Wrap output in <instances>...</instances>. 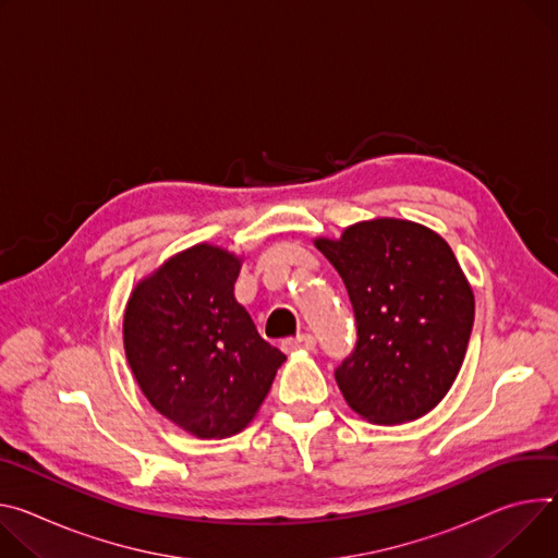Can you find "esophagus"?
I'll return each mask as SVG.
<instances>
[{"instance_id": "obj_1", "label": "esophagus", "mask_w": 558, "mask_h": 558, "mask_svg": "<svg viewBox=\"0 0 558 558\" xmlns=\"http://www.w3.org/2000/svg\"><path fill=\"white\" fill-rule=\"evenodd\" d=\"M316 338L312 333H298L295 338H284L282 349L284 351H298V349H314Z\"/></svg>"}]
</instances>
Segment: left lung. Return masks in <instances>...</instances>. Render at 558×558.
<instances>
[{"instance_id":"left-lung-1","label":"left lung","mask_w":558,"mask_h":558,"mask_svg":"<svg viewBox=\"0 0 558 558\" xmlns=\"http://www.w3.org/2000/svg\"><path fill=\"white\" fill-rule=\"evenodd\" d=\"M316 246L356 318V344L333 372L349 408L378 425L425 416L459 376L474 325V293L453 251L434 231L389 218Z\"/></svg>"}]
</instances>
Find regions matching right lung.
Wrapping results in <instances>:
<instances>
[{
	"instance_id": "1",
	"label": "right lung",
	"mask_w": 558,
	"mask_h": 558,
	"mask_svg": "<svg viewBox=\"0 0 558 558\" xmlns=\"http://www.w3.org/2000/svg\"><path fill=\"white\" fill-rule=\"evenodd\" d=\"M238 274L231 253L195 244L142 280L124 314V349L140 389L199 438L240 432L287 359L235 302Z\"/></svg>"
}]
</instances>
